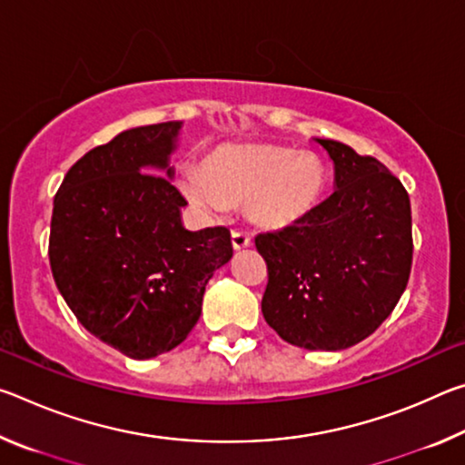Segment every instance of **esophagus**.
Masks as SVG:
<instances>
[{
	"mask_svg": "<svg viewBox=\"0 0 465 465\" xmlns=\"http://www.w3.org/2000/svg\"><path fill=\"white\" fill-rule=\"evenodd\" d=\"M232 246L235 250H243L252 246V238L248 232H242V230H232Z\"/></svg>",
	"mask_w": 465,
	"mask_h": 465,
	"instance_id": "34e87169",
	"label": "esophagus"
}]
</instances>
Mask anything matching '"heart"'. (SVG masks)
<instances>
[{
    "instance_id": "1",
    "label": "heart",
    "mask_w": 465,
    "mask_h": 465,
    "mask_svg": "<svg viewBox=\"0 0 465 465\" xmlns=\"http://www.w3.org/2000/svg\"><path fill=\"white\" fill-rule=\"evenodd\" d=\"M188 201L211 211L246 203L252 223L285 230L312 215L326 188V170L312 153L272 143H225L180 178Z\"/></svg>"
}]
</instances>
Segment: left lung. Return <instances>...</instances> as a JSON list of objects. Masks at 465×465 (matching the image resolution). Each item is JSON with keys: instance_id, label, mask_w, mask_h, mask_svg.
I'll list each match as a JSON object with an SVG mask.
<instances>
[{"instance_id": "obj_1", "label": "left lung", "mask_w": 465, "mask_h": 465, "mask_svg": "<svg viewBox=\"0 0 465 465\" xmlns=\"http://www.w3.org/2000/svg\"><path fill=\"white\" fill-rule=\"evenodd\" d=\"M316 141L332 157L336 191L303 222L256 235L269 269L262 316L289 344L341 351L373 334L404 293L411 199L375 157Z\"/></svg>"}]
</instances>
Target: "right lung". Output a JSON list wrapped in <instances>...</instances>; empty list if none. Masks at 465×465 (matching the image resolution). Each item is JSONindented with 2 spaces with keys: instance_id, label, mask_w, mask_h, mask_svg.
I'll list each match as a JSON object with an SVG mask.
<instances>
[{
  "instance_id": "1",
  "label": "right lung",
  "mask_w": 465,
  "mask_h": 465,
  "mask_svg": "<svg viewBox=\"0 0 465 465\" xmlns=\"http://www.w3.org/2000/svg\"><path fill=\"white\" fill-rule=\"evenodd\" d=\"M180 127L147 124L90 149L53 203L57 289L88 332L131 359L184 341L199 322L204 285L233 254L227 227L188 232L180 219L186 199L168 166Z\"/></svg>"
}]
</instances>
